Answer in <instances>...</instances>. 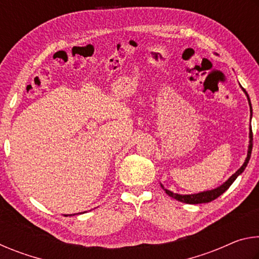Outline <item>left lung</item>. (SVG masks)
Listing matches in <instances>:
<instances>
[{
  "instance_id": "obj_1",
  "label": "left lung",
  "mask_w": 259,
  "mask_h": 259,
  "mask_svg": "<svg viewBox=\"0 0 259 259\" xmlns=\"http://www.w3.org/2000/svg\"><path fill=\"white\" fill-rule=\"evenodd\" d=\"M241 89L243 90V93L245 94V96H247L249 106H250V119H251V116H252V108H251L250 98H249L247 91H245L242 87H241ZM251 151H252V130H251V125H250V128H249V145H248L247 157H245L243 164L241 165V168L238 170V171L232 175V176L229 179H227L225 183H223L221 186L213 188V190H208V191L194 193V194H178V193H174L171 191L166 190V188H164V186L162 185V184H160V185L165 191L166 194H168L169 196H171L172 199H176L177 201H181V202L188 203V204H199V203L211 202V201H213L214 199H217L219 195H222L223 193H224L227 190V188H229L232 185V184H233V182L235 181L236 178H238V176H240V175L244 171L245 166H247L249 160H250Z\"/></svg>"
}]
</instances>
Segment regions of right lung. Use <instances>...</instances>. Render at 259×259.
I'll use <instances>...</instances> for the list:
<instances>
[{"instance_id": "1", "label": "right lung", "mask_w": 259, "mask_h": 259, "mask_svg": "<svg viewBox=\"0 0 259 259\" xmlns=\"http://www.w3.org/2000/svg\"><path fill=\"white\" fill-rule=\"evenodd\" d=\"M80 213H82V212H80Z\"/></svg>"}]
</instances>
